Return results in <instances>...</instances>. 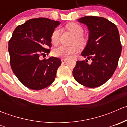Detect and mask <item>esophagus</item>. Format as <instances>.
<instances>
[{
    "label": "esophagus",
    "mask_w": 127,
    "mask_h": 127,
    "mask_svg": "<svg viewBox=\"0 0 127 127\" xmlns=\"http://www.w3.org/2000/svg\"><path fill=\"white\" fill-rule=\"evenodd\" d=\"M61 60V62H62V63H66V61H67V59L62 58Z\"/></svg>",
    "instance_id": "1"
}]
</instances>
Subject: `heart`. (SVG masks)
Here are the masks:
<instances>
[{
  "mask_svg": "<svg viewBox=\"0 0 127 127\" xmlns=\"http://www.w3.org/2000/svg\"><path fill=\"white\" fill-rule=\"evenodd\" d=\"M66 28L72 32L75 35L74 39V43H77L80 46H84L87 43V39L83 33L84 29L83 27L80 24L75 23H70L66 24ZM60 36V30L58 28H56L52 32L50 36L51 42L53 45H56L58 43ZM79 52V48L77 45H73L67 47L65 45H61L55 48L53 51V55L56 57L67 58L72 55L76 54Z\"/></svg>",
  "mask_w": 127,
  "mask_h": 127,
  "instance_id": "obj_1",
  "label": "heart"
}]
</instances>
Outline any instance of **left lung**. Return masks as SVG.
I'll return each instance as SVG.
<instances>
[{"label": "left lung", "mask_w": 127, "mask_h": 127, "mask_svg": "<svg viewBox=\"0 0 127 127\" xmlns=\"http://www.w3.org/2000/svg\"><path fill=\"white\" fill-rule=\"evenodd\" d=\"M79 21L86 24L90 31L82 56L92 62L87 63V60L77 61L73 75L84 86L98 87L112 77L118 65L122 52L119 31L116 24L103 17L84 16Z\"/></svg>", "instance_id": "obj_1"}]
</instances>
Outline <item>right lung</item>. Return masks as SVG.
Returning a JSON list of instances; mask_svg holds the SVG:
<instances>
[{
  "label": "right lung",
  "mask_w": 127,
  "mask_h": 127,
  "mask_svg": "<svg viewBox=\"0 0 127 127\" xmlns=\"http://www.w3.org/2000/svg\"><path fill=\"white\" fill-rule=\"evenodd\" d=\"M60 23L45 18L29 20L18 26L8 42L11 69L24 86L34 90L50 85L56 77L60 59L40 56L50 52V36Z\"/></svg>",
  "instance_id": "add662e5"
}]
</instances>
